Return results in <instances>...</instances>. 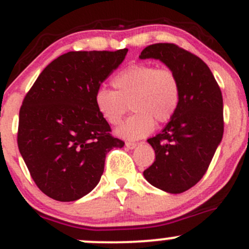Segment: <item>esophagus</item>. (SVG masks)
I'll return each instance as SVG.
<instances>
[{
	"instance_id": "obj_1",
	"label": "esophagus",
	"mask_w": 249,
	"mask_h": 249,
	"mask_svg": "<svg viewBox=\"0 0 249 249\" xmlns=\"http://www.w3.org/2000/svg\"><path fill=\"white\" fill-rule=\"evenodd\" d=\"M125 145H126L129 149H135L136 146H137V143H135V142H126V143H125Z\"/></svg>"
}]
</instances>
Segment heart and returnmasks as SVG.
<instances>
[{"mask_svg": "<svg viewBox=\"0 0 249 249\" xmlns=\"http://www.w3.org/2000/svg\"><path fill=\"white\" fill-rule=\"evenodd\" d=\"M114 90L101 87L94 103L108 124L119 125L129 109L132 114L117 133L126 140H138L153 131L155 122L166 124L177 113L181 100V86L169 67L151 63H131L112 77Z\"/></svg>", "mask_w": 249, "mask_h": 249, "instance_id": "b5f03b06", "label": "heart"}]
</instances>
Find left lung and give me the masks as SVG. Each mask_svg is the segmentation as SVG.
<instances>
[{"mask_svg":"<svg viewBox=\"0 0 249 249\" xmlns=\"http://www.w3.org/2000/svg\"><path fill=\"white\" fill-rule=\"evenodd\" d=\"M140 58L163 62L177 72L181 86L175 116L161 132L148 140L155 150V161L143 175L160 190L182 193L204 177L223 137L221 88L199 57L175 44L146 46Z\"/></svg>","mask_w":249,"mask_h":249,"instance_id":"left-lung-1","label":"left lung"}]
</instances>
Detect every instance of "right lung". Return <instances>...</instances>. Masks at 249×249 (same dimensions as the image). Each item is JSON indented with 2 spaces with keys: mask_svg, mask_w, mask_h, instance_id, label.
Instances as JSON below:
<instances>
[{
  "mask_svg": "<svg viewBox=\"0 0 249 249\" xmlns=\"http://www.w3.org/2000/svg\"><path fill=\"white\" fill-rule=\"evenodd\" d=\"M127 49L70 51L52 61L26 94L18 146L33 181L50 198L74 201L100 181L106 154L124 142L96 109L101 83Z\"/></svg>",
  "mask_w": 249,
  "mask_h": 249,
  "instance_id": "add662e5",
  "label": "right lung"
}]
</instances>
